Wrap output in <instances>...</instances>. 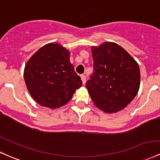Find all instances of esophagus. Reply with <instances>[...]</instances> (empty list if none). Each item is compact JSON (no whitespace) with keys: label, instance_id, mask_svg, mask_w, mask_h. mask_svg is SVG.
Masks as SVG:
<instances>
[{"label":"esophagus","instance_id":"esophagus-1","mask_svg":"<svg viewBox=\"0 0 160 160\" xmlns=\"http://www.w3.org/2000/svg\"><path fill=\"white\" fill-rule=\"evenodd\" d=\"M80 77H81V80H82V82H83V84L84 85V84H85V83H86V76L85 75H81V76H80Z\"/></svg>","mask_w":160,"mask_h":160}]
</instances>
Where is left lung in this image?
Segmentation results:
<instances>
[{"label": "left lung", "mask_w": 160, "mask_h": 160, "mask_svg": "<svg viewBox=\"0 0 160 160\" xmlns=\"http://www.w3.org/2000/svg\"><path fill=\"white\" fill-rule=\"evenodd\" d=\"M93 73L86 87L96 106L107 113L125 108L139 90L140 73L138 63L112 42L92 47Z\"/></svg>", "instance_id": "obj_1"}]
</instances>
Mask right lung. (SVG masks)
Returning a JSON list of instances; mask_svg holds the SVG:
<instances>
[{
    "mask_svg": "<svg viewBox=\"0 0 160 160\" xmlns=\"http://www.w3.org/2000/svg\"><path fill=\"white\" fill-rule=\"evenodd\" d=\"M68 50L57 43L39 48L26 63L24 79L29 93L41 106L55 108L68 103L82 80L69 60Z\"/></svg>",
    "mask_w": 160,
    "mask_h": 160,
    "instance_id": "add662e5",
    "label": "right lung"
}]
</instances>
